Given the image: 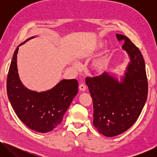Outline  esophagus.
<instances>
[{
  "mask_svg": "<svg viewBox=\"0 0 157 157\" xmlns=\"http://www.w3.org/2000/svg\"><path fill=\"white\" fill-rule=\"evenodd\" d=\"M79 90H80V91H86V86H85V85H84V84H81L79 86Z\"/></svg>",
  "mask_w": 157,
  "mask_h": 157,
  "instance_id": "34e87169",
  "label": "esophagus"
}]
</instances>
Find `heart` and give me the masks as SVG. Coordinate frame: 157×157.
<instances>
[{"label": "heart", "mask_w": 157, "mask_h": 157, "mask_svg": "<svg viewBox=\"0 0 157 157\" xmlns=\"http://www.w3.org/2000/svg\"><path fill=\"white\" fill-rule=\"evenodd\" d=\"M103 45H104V44L102 43V42L98 43L96 46L93 48L92 50H97L98 49H100L103 46ZM107 65H108L107 58L106 57H103L95 61V62L94 63V64H93V67H94L95 70L98 71V72H103V71H105L106 70V68L107 67ZM74 66H75V68L78 67V64H75Z\"/></svg>", "instance_id": "obj_1"}]
</instances>
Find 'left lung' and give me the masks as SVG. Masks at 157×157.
Wrapping results in <instances>:
<instances>
[{"label":"left lung","instance_id":"obj_1","mask_svg":"<svg viewBox=\"0 0 157 157\" xmlns=\"http://www.w3.org/2000/svg\"><path fill=\"white\" fill-rule=\"evenodd\" d=\"M130 62L121 82L107 73L86 78V84L94 104V125L100 134L113 137L129 129L137 121L147 98V79L145 61L139 49L123 34Z\"/></svg>","mask_w":157,"mask_h":157}]
</instances>
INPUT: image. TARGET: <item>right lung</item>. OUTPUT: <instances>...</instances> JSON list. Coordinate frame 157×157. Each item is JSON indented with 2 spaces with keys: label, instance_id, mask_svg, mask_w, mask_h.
<instances>
[{
  "label": "right lung",
  "instance_id": "obj_1",
  "mask_svg": "<svg viewBox=\"0 0 157 157\" xmlns=\"http://www.w3.org/2000/svg\"><path fill=\"white\" fill-rule=\"evenodd\" d=\"M18 46L13 55L7 79V96L18 118L37 132L52 131L62 123L63 115L78 92L75 79H63L52 89L36 92L26 88L21 82L17 68Z\"/></svg>",
  "mask_w": 157,
  "mask_h": 157
}]
</instances>
